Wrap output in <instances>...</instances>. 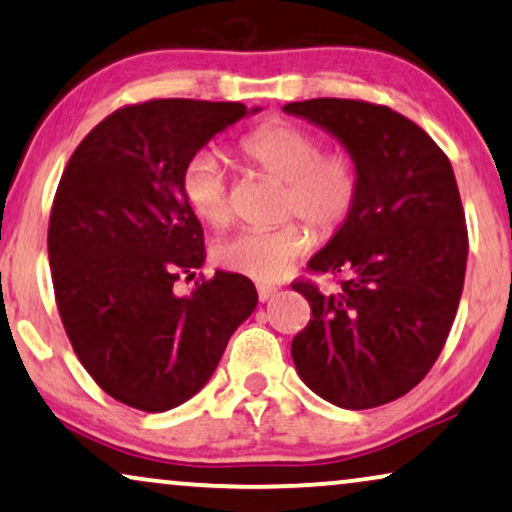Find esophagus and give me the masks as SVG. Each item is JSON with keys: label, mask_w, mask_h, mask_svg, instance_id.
Returning <instances> with one entry per match:
<instances>
[{"label": "esophagus", "mask_w": 512, "mask_h": 512, "mask_svg": "<svg viewBox=\"0 0 512 512\" xmlns=\"http://www.w3.org/2000/svg\"><path fill=\"white\" fill-rule=\"evenodd\" d=\"M275 293H277L275 286H265V284L258 286V300H261V303H268V300L275 296Z\"/></svg>", "instance_id": "obj_1"}]
</instances>
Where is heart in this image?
<instances>
[{
  "mask_svg": "<svg viewBox=\"0 0 512 512\" xmlns=\"http://www.w3.org/2000/svg\"><path fill=\"white\" fill-rule=\"evenodd\" d=\"M244 158L268 177L284 181V214H298L321 233L342 226L356 202L359 179L345 153H321L319 137L293 123H268L240 142ZM181 193L188 207L212 226L230 221L226 165L216 151L202 149L186 160ZM312 247L303 223L272 230H240L216 244V263L237 275L270 284L282 279Z\"/></svg>",
  "mask_w": 512,
  "mask_h": 512,
  "instance_id": "1",
  "label": "heart"
}]
</instances>
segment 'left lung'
I'll return each mask as SVG.
<instances>
[{
	"instance_id": "1",
	"label": "left lung",
	"mask_w": 512,
	"mask_h": 512,
	"mask_svg": "<svg viewBox=\"0 0 512 512\" xmlns=\"http://www.w3.org/2000/svg\"><path fill=\"white\" fill-rule=\"evenodd\" d=\"M284 111L338 139L359 179L352 212L307 263L345 277L340 291L293 284L312 307L293 363L324 401L377 408L424 380L457 314L468 256L457 179L438 144L389 107L319 97Z\"/></svg>"
}]
</instances>
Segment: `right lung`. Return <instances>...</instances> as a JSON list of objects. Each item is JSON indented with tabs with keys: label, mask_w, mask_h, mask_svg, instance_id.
Wrapping results in <instances>:
<instances>
[{
	"label": "right lung",
	"mask_w": 512,
	"mask_h": 512,
	"mask_svg": "<svg viewBox=\"0 0 512 512\" xmlns=\"http://www.w3.org/2000/svg\"><path fill=\"white\" fill-rule=\"evenodd\" d=\"M258 111L198 100L118 109L62 172L48 223L55 300L83 368L130 408L165 412L198 394L256 310V286L237 272L216 270L186 296L172 286L207 258L181 193L186 160Z\"/></svg>",
	"instance_id": "right-lung-1"
}]
</instances>
